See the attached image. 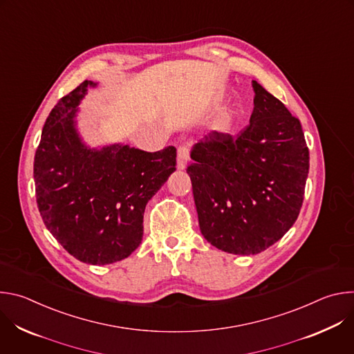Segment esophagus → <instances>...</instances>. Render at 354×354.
<instances>
[{"mask_svg":"<svg viewBox=\"0 0 354 354\" xmlns=\"http://www.w3.org/2000/svg\"><path fill=\"white\" fill-rule=\"evenodd\" d=\"M189 161V147L182 145L178 148V168L185 169Z\"/></svg>","mask_w":354,"mask_h":354,"instance_id":"1","label":"esophagus"}]
</instances>
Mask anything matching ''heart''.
<instances>
[{
  "label": "heart",
  "instance_id": "obj_1",
  "mask_svg": "<svg viewBox=\"0 0 354 354\" xmlns=\"http://www.w3.org/2000/svg\"><path fill=\"white\" fill-rule=\"evenodd\" d=\"M230 127H231V120H230V118H227V119H224V122H223V129L228 130Z\"/></svg>",
  "mask_w": 354,
  "mask_h": 354
}]
</instances>
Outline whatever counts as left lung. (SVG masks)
<instances>
[{
	"label": "left lung",
	"instance_id": "obj_1",
	"mask_svg": "<svg viewBox=\"0 0 354 354\" xmlns=\"http://www.w3.org/2000/svg\"><path fill=\"white\" fill-rule=\"evenodd\" d=\"M252 88L249 124L236 137L209 133L186 169L201 234L235 255L261 254L292 227L310 169L299 120L261 84Z\"/></svg>",
	"mask_w": 354,
	"mask_h": 354
}]
</instances>
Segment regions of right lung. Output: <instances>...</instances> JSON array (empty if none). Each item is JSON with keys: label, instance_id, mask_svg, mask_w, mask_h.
<instances>
[{"label": "right lung", "instance_id": "right-lung-1", "mask_svg": "<svg viewBox=\"0 0 354 354\" xmlns=\"http://www.w3.org/2000/svg\"><path fill=\"white\" fill-rule=\"evenodd\" d=\"M88 86L95 84L84 81L63 96L46 119L33 162L36 203L70 255L109 265L141 243L145 206L176 169V148L85 147L74 119Z\"/></svg>", "mask_w": 354, "mask_h": 354}]
</instances>
